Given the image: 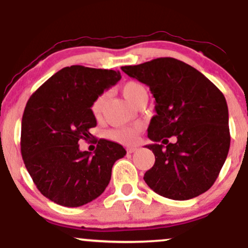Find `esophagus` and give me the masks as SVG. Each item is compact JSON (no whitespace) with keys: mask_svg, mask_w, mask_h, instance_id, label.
I'll return each instance as SVG.
<instances>
[{"mask_svg":"<svg viewBox=\"0 0 248 248\" xmlns=\"http://www.w3.org/2000/svg\"><path fill=\"white\" fill-rule=\"evenodd\" d=\"M136 150H138V147H128L127 148V153H134V152H136Z\"/></svg>","mask_w":248,"mask_h":248,"instance_id":"34e87169","label":"esophagus"}]
</instances>
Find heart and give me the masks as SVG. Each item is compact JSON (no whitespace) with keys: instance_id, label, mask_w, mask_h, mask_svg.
Instances as JSON below:
<instances>
[{"instance_id":"b5f03b06","label":"heart","mask_w":248,"mask_h":248,"mask_svg":"<svg viewBox=\"0 0 248 248\" xmlns=\"http://www.w3.org/2000/svg\"><path fill=\"white\" fill-rule=\"evenodd\" d=\"M122 94L124 95V98L128 101L135 104L136 99L139 98V95L141 94V92L146 91V88L142 86L141 84L136 81H128L126 84H124L122 86ZM105 101V94H100L96 96L94 101L91 105V112L94 116H99L101 113L102 105ZM141 130L140 126H127V127H121V128H115V129L109 130L107 133L108 139H110L112 141L118 142V143L122 144H132L136 141L138 138V134Z\"/></svg>"}]
</instances>
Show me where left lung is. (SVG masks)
<instances>
[{
    "mask_svg": "<svg viewBox=\"0 0 248 248\" xmlns=\"http://www.w3.org/2000/svg\"><path fill=\"white\" fill-rule=\"evenodd\" d=\"M121 70L149 86L156 115L148 127L155 163L144 182L163 197L186 201L213 186L230 149L229 109L223 93L195 67L164 57ZM176 136L175 144L167 137ZM162 141L167 147L158 145Z\"/></svg>",
    "mask_w": 248,
    "mask_h": 248,
    "instance_id": "left-lung-1",
    "label": "left lung"
}]
</instances>
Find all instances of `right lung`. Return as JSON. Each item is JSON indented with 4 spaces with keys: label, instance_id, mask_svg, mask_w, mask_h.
Masks as SVG:
<instances>
[{
    "label": "right lung",
    "instance_id": "right-lung-1",
    "mask_svg": "<svg viewBox=\"0 0 248 248\" xmlns=\"http://www.w3.org/2000/svg\"><path fill=\"white\" fill-rule=\"evenodd\" d=\"M120 79L119 71L72 65L55 73L28 100L22 157L37 189L56 204L77 207L99 197L113 164L126 155L121 144L105 139L95 140L93 155L80 152L78 144L93 138L92 102Z\"/></svg>",
    "mask_w": 248,
    "mask_h": 248
}]
</instances>
